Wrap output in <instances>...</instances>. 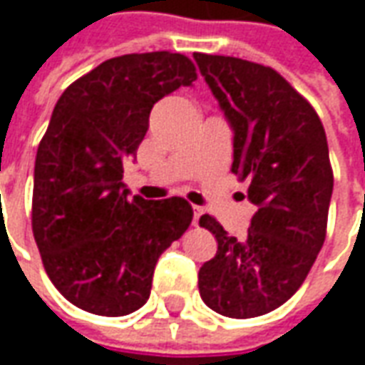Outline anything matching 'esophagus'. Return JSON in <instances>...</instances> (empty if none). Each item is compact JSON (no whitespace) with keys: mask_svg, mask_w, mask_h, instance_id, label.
<instances>
[{"mask_svg":"<svg viewBox=\"0 0 365 365\" xmlns=\"http://www.w3.org/2000/svg\"><path fill=\"white\" fill-rule=\"evenodd\" d=\"M201 215H203V209H201V207H193V225H195V227H197V222H199V217H201Z\"/></svg>","mask_w":365,"mask_h":365,"instance_id":"esophagus-1","label":"esophagus"}]
</instances>
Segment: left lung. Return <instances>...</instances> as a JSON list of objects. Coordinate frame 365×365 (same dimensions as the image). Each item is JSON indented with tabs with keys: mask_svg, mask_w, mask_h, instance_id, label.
<instances>
[{
	"mask_svg": "<svg viewBox=\"0 0 365 365\" xmlns=\"http://www.w3.org/2000/svg\"><path fill=\"white\" fill-rule=\"evenodd\" d=\"M193 58L235 133L230 170L250 182L258 207L245 240L211 215L199 219L219 245L199 269V293L215 313L252 319L283 305L321 252L334 185L329 144L317 111L275 70L235 56Z\"/></svg>",
	"mask_w": 365,
	"mask_h": 365,
	"instance_id": "obj_1",
	"label": "left lung"
}]
</instances>
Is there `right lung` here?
<instances>
[{
    "label": "right lung",
    "instance_id": "right-lung-1",
    "mask_svg": "<svg viewBox=\"0 0 365 365\" xmlns=\"http://www.w3.org/2000/svg\"><path fill=\"white\" fill-rule=\"evenodd\" d=\"M197 80L178 52L105 60L68 86L38 144L33 235L54 287L101 317L148 301L160 254L193 219L183 197H128L123 164L148 130L152 107Z\"/></svg>",
    "mask_w": 365,
    "mask_h": 365
}]
</instances>
